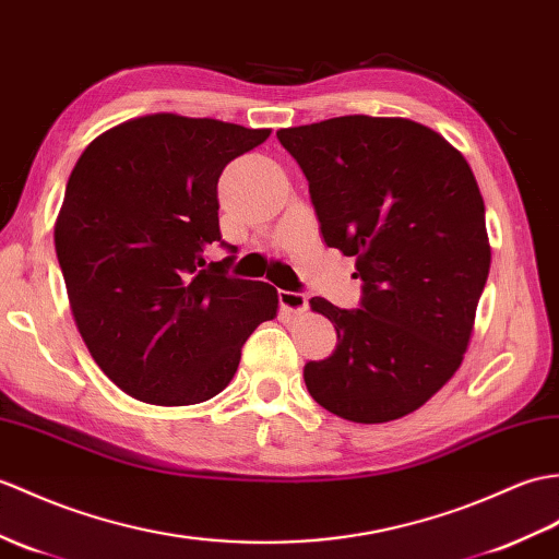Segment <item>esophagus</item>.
<instances>
[{"label":"esophagus","instance_id":"34e87169","mask_svg":"<svg viewBox=\"0 0 559 559\" xmlns=\"http://www.w3.org/2000/svg\"><path fill=\"white\" fill-rule=\"evenodd\" d=\"M278 302L285 311H293V314H302L309 307V297L305 293H293V290H278Z\"/></svg>","mask_w":559,"mask_h":559}]
</instances>
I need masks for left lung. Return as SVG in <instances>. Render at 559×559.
I'll list each match as a JSON object with an SVG mask.
<instances>
[{
    "instance_id": "left-lung-1",
    "label": "left lung",
    "mask_w": 559,
    "mask_h": 559,
    "mask_svg": "<svg viewBox=\"0 0 559 559\" xmlns=\"http://www.w3.org/2000/svg\"><path fill=\"white\" fill-rule=\"evenodd\" d=\"M329 248L357 257L359 309L311 297L338 333L307 361L323 409L383 424L419 409L462 365L490 269L486 210L462 154L409 119L338 116L281 128Z\"/></svg>"
}]
</instances>
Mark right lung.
<instances>
[{
  "label": "right lung",
  "instance_id": "1",
  "mask_svg": "<svg viewBox=\"0 0 559 559\" xmlns=\"http://www.w3.org/2000/svg\"><path fill=\"white\" fill-rule=\"evenodd\" d=\"M266 128L152 114L95 138L73 166L55 245L83 341L99 369L150 405L224 391L245 341L276 317L264 281L228 276L218 176ZM218 241L231 252L206 263Z\"/></svg>",
  "mask_w": 559,
  "mask_h": 559
}]
</instances>
